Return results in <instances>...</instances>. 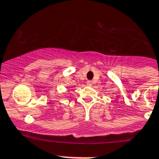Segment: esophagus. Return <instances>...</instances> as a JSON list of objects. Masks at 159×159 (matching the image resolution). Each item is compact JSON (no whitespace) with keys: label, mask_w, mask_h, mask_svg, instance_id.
Listing matches in <instances>:
<instances>
[{"label":"esophagus","mask_w":159,"mask_h":159,"mask_svg":"<svg viewBox=\"0 0 159 159\" xmlns=\"http://www.w3.org/2000/svg\"><path fill=\"white\" fill-rule=\"evenodd\" d=\"M92 84H93V83H92V81H90V80L87 81V85H89V86H91V85H92Z\"/></svg>","instance_id":"1"}]
</instances>
